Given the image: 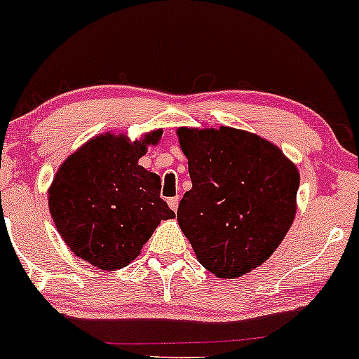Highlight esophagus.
Masks as SVG:
<instances>
[{
  "mask_svg": "<svg viewBox=\"0 0 359 359\" xmlns=\"http://www.w3.org/2000/svg\"><path fill=\"white\" fill-rule=\"evenodd\" d=\"M167 203H168V206H170V210L177 211V208H179V198H170V199H167Z\"/></svg>",
  "mask_w": 359,
  "mask_h": 359,
  "instance_id": "esophagus-1",
  "label": "esophagus"
}]
</instances>
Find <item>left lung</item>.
<instances>
[{"instance_id":"8db88e82","label":"left lung","mask_w":359,"mask_h":359,"mask_svg":"<svg viewBox=\"0 0 359 359\" xmlns=\"http://www.w3.org/2000/svg\"><path fill=\"white\" fill-rule=\"evenodd\" d=\"M192 189L177 211L198 261L218 278L273 255L297 215L300 173L278 147L242 129L179 128Z\"/></svg>"}]
</instances>
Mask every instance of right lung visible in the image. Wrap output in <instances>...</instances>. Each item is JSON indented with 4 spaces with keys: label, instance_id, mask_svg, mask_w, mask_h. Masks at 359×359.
I'll return each mask as SVG.
<instances>
[{
    "label": "right lung",
    "instance_id": "1",
    "mask_svg": "<svg viewBox=\"0 0 359 359\" xmlns=\"http://www.w3.org/2000/svg\"><path fill=\"white\" fill-rule=\"evenodd\" d=\"M161 133L133 143L110 133L92 137L65 160L50 184L49 211L59 235L98 269L126 267L161 219L175 218L160 198V177L137 163Z\"/></svg>",
    "mask_w": 359,
    "mask_h": 359
}]
</instances>
